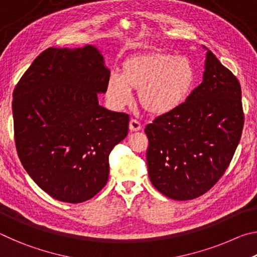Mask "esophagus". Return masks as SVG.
<instances>
[{"instance_id": "1", "label": "esophagus", "mask_w": 257, "mask_h": 257, "mask_svg": "<svg viewBox=\"0 0 257 257\" xmlns=\"http://www.w3.org/2000/svg\"><path fill=\"white\" fill-rule=\"evenodd\" d=\"M129 129L132 132H138V130L142 129V124L138 122L136 119H132L129 122Z\"/></svg>"}]
</instances>
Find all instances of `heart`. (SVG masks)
Wrapping results in <instances>:
<instances>
[{
	"mask_svg": "<svg viewBox=\"0 0 257 257\" xmlns=\"http://www.w3.org/2000/svg\"><path fill=\"white\" fill-rule=\"evenodd\" d=\"M195 82V69L184 56L153 51L128 58L120 76L112 75L105 94L114 108L132 101V90H138V102L152 115L175 111L188 96Z\"/></svg>",
	"mask_w": 257,
	"mask_h": 257,
	"instance_id": "b5f03b06",
	"label": "heart"
}]
</instances>
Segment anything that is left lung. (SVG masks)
Wrapping results in <instances>:
<instances>
[{
	"label": "left lung",
	"instance_id": "1",
	"mask_svg": "<svg viewBox=\"0 0 257 257\" xmlns=\"http://www.w3.org/2000/svg\"><path fill=\"white\" fill-rule=\"evenodd\" d=\"M242 127L240 84L207 50L201 85L175 111L146 125L151 182L176 201L205 194L228 169Z\"/></svg>",
	"mask_w": 257,
	"mask_h": 257
}]
</instances>
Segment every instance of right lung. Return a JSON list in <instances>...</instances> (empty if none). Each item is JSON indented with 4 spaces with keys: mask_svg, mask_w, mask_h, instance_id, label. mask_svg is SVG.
Segmentation results:
<instances>
[{
    "mask_svg": "<svg viewBox=\"0 0 257 257\" xmlns=\"http://www.w3.org/2000/svg\"><path fill=\"white\" fill-rule=\"evenodd\" d=\"M110 70L96 47H50L14 92L15 142L25 170L55 199L81 203L108 179V155L128 135L129 115L98 104Z\"/></svg>",
    "mask_w": 257,
    "mask_h": 257,
    "instance_id": "1",
    "label": "right lung"
}]
</instances>
